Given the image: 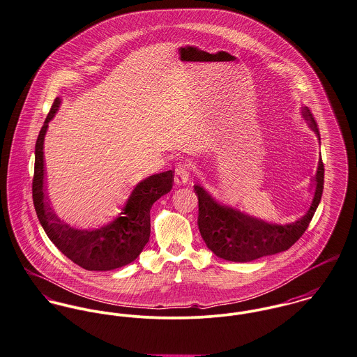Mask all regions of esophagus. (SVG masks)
Masks as SVG:
<instances>
[{"instance_id":"obj_1","label":"esophagus","mask_w":357,"mask_h":357,"mask_svg":"<svg viewBox=\"0 0 357 357\" xmlns=\"http://www.w3.org/2000/svg\"><path fill=\"white\" fill-rule=\"evenodd\" d=\"M191 167L188 163H178L176 166V170H174V181L176 184L178 185H184L188 183L190 180V176H191Z\"/></svg>"}]
</instances>
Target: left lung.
I'll return each instance as SVG.
<instances>
[{
	"mask_svg": "<svg viewBox=\"0 0 357 357\" xmlns=\"http://www.w3.org/2000/svg\"><path fill=\"white\" fill-rule=\"evenodd\" d=\"M301 113L321 140L318 126L308 107H303ZM324 180V167L321 158L314 178V199L308 211L296 222L287 225L270 224L221 204L203 187L194 185L199 202L197 225L202 238L218 258L230 261H251L287 251L310 225L322 197Z\"/></svg>",
	"mask_w": 357,
	"mask_h": 357,
	"instance_id": "left-lung-1",
	"label": "left lung"
}]
</instances>
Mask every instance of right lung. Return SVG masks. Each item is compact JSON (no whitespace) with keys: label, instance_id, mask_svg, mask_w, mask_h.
I'll list each match as a JSON object with an SVG mask.
<instances>
[{"label":"right lung","instance_id":"right-lung-1","mask_svg":"<svg viewBox=\"0 0 357 357\" xmlns=\"http://www.w3.org/2000/svg\"><path fill=\"white\" fill-rule=\"evenodd\" d=\"M60 103V98H56L35 144L33 200L38 220L53 244L77 266L91 271H107L127 266L140 255L149 243L150 208L172 190L174 170L142 180L132 191L120 215L110 224L94 230L69 227L56 215L45 188L43 140Z\"/></svg>","mask_w":357,"mask_h":357}]
</instances>
